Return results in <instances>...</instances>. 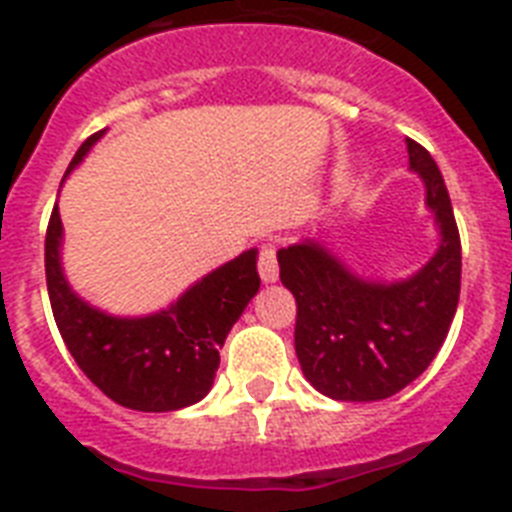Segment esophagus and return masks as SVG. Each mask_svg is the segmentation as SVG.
<instances>
[{
    "mask_svg": "<svg viewBox=\"0 0 512 512\" xmlns=\"http://www.w3.org/2000/svg\"><path fill=\"white\" fill-rule=\"evenodd\" d=\"M259 274L264 282H274L277 274H280V266H277V251H274L272 243L261 246L259 251Z\"/></svg>",
    "mask_w": 512,
    "mask_h": 512,
    "instance_id": "obj_1",
    "label": "esophagus"
}]
</instances>
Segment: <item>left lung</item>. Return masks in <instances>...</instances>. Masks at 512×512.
I'll use <instances>...</instances> for the list:
<instances>
[{
  "instance_id": "1",
  "label": "left lung",
  "mask_w": 512,
  "mask_h": 512,
  "mask_svg": "<svg viewBox=\"0 0 512 512\" xmlns=\"http://www.w3.org/2000/svg\"><path fill=\"white\" fill-rule=\"evenodd\" d=\"M424 180L439 248L413 277L363 280L319 240L277 251L282 285L295 295V353L303 377L332 400H384L421 377L442 348L460 298V235L437 162L408 138Z\"/></svg>"
}]
</instances>
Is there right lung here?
<instances>
[{
  "label": "right lung",
  "mask_w": 512,
  "mask_h": 512,
  "mask_svg": "<svg viewBox=\"0 0 512 512\" xmlns=\"http://www.w3.org/2000/svg\"><path fill=\"white\" fill-rule=\"evenodd\" d=\"M101 135L104 130L83 141L67 175L83 162ZM59 248L62 219L54 206L44 246L46 287L59 335L80 371L107 398L133 411L167 413L206 398L232 324L259 293V251L251 248L206 274L170 308L130 319L104 314L78 298L65 280Z\"/></svg>",
  "instance_id": "obj_1"
}]
</instances>
